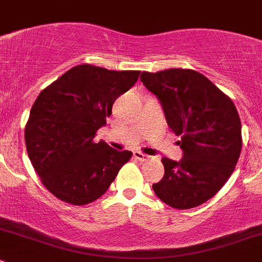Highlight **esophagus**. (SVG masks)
<instances>
[{
	"instance_id": "esophagus-1",
	"label": "esophagus",
	"mask_w": 262,
	"mask_h": 262,
	"mask_svg": "<svg viewBox=\"0 0 262 262\" xmlns=\"http://www.w3.org/2000/svg\"><path fill=\"white\" fill-rule=\"evenodd\" d=\"M133 156H134V159L139 160V161H148L149 160L148 155H144V154H142V152H138V151L134 152Z\"/></svg>"
}]
</instances>
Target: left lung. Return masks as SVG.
Masks as SVG:
<instances>
[{
	"instance_id": "obj_1",
	"label": "left lung",
	"mask_w": 262,
	"mask_h": 262,
	"mask_svg": "<svg viewBox=\"0 0 262 262\" xmlns=\"http://www.w3.org/2000/svg\"><path fill=\"white\" fill-rule=\"evenodd\" d=\"M144 87L159 98L167 125L180 137L179 161L162 157L156 195L179 210L200 206L227 183L242 149V125L233 101L190 69L143 72Z\"/></svg>"
}]
</instances>
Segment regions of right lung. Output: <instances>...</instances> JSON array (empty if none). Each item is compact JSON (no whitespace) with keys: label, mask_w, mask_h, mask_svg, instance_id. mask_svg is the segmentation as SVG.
<instances>
[{"label":"right lung","mask_w":262,"mask_h":262,"mask_svg":"<svg viewBox=\"0 0 262 262\" xmlns=\"http://www.w3.org/2000/svg\"><path fill=\"white\" fill-rule=\"evenodd\" d=\"M139 74L83 63L45 88L33 103L25 125L28 156L58 200L75 206L91 204L130 160V151H116L95 137L116 98L133 87Z\"/></svg>","instance_id":"right-lung-1"}]
</instances>
